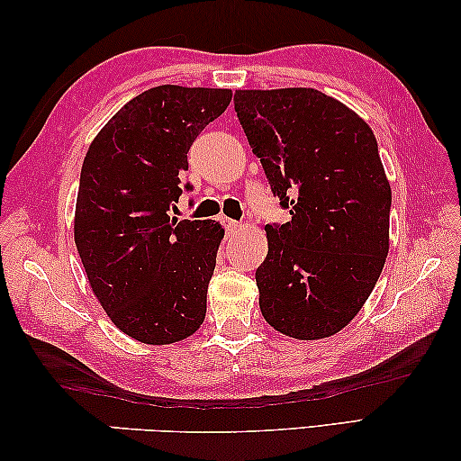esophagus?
<instances>
[{"mask_svg":"<svg viewBox=\"0 0 461 461\" xmlns=\"http://www.w3.org/2000/svg\"><path fill=\"white\" fill-rule=\"evenodd\" d=\"M222 224H224V229L229 230V232H237L240 229V224L235 222V221H230V218H222Z\"/></svg>","mask_w":461,"mask_h":461,"instance_id":"1","label":"esophagus"}]
</instances>
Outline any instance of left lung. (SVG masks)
Here are the masks:
<instances>
[{
    "label": "left lung",
    "mask_w": 461,
    "mask_h": 461,
    "mask_svg": "<svg viewBox=\"0 0 461 461\" xmlns=\"http://www.w3.org/2000/svg\"><path fill=\"white\" fill-rule=\"evenodd\" d=\"M239 122L292 221L266 226L263 319L314 341L353 321L390 247L392 190L372 128L312 87L239 89Z\"/></svg>",
    "instance_id": "obj_1"
}]
</instances>
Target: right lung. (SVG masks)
<instances>
[{
	"instance_id": "1",
	"label": "right lung",
	"mask_w": 461,
	"mask_h": 461,
	"mask_svg": "<svg viewBox=\"0 0 461 461\" xmlns=\"http://www.w3.org/2000/svg\"><path fill=\"white\" fill-rule=\"evenodd\" d=\"M230 97V89L150 87L108 120L83 159L75 245L110 321L140 343L184 341L206 319L224 229L169 210L184 192L187 150Z\"/></svg>"
}]
</instances>
